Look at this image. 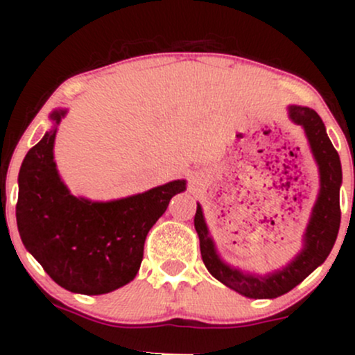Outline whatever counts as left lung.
Listing matches in <instances>:
<instances>
[{"instance_id": "1", "label": "left lung", "mask_w": 355, "mask_h": 355, "mask_svg": "<svg viewBox=\"0 0 355 355\" xmlns=\"http://www.w3.org/2000/svg\"><path fill=\"white\" fill-rule=\"evenodd\" d=\"M288 118L304 128L309 146L319 168V193L302 235V248L282 268L259 275L232 267L218 254L200 203H197L195 230L200 239V254L207 270L223 285L248 299H275L297 287L305 277L324 263L331 254L340 227L339 191L342 166L339 153L329 140L322 118L312 108L288 105Z\"/></svg>"}]
</instances>
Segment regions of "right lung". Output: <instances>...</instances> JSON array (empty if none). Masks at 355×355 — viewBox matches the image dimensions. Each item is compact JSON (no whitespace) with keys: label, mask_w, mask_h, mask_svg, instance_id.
Masks as SVG:
<instances>
[{"label":"right lung","mask_w":355,"mask_h":355,"mask_svg":"<svg viewBox=\"0 0 355 355\" xmlns=\"http://www.w3.org/2000/svg\"><path fill=\"white\" fill-rule=\"evenodd\" d=\"M67 108L53 110V126L24 157L18 175L16 223L26 250L60 287L101 295L138 274L148 232L187 180L108 202L75 197L61 180L55 138Z\"/></svg>","instance_id":"1"}]
</instances>
